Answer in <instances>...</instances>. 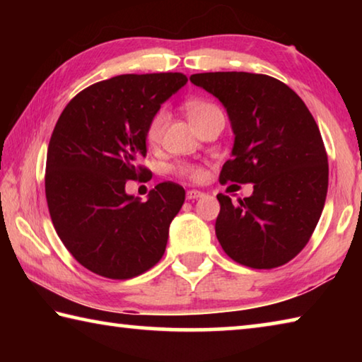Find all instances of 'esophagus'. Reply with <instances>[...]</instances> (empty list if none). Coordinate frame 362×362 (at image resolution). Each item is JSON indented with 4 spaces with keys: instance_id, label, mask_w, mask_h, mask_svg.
Returning a JSON list of instances; mask_svg holds the SVG:
<instances>
[{
    "instance_id": "obj_1",
    "label": "esophagus",
    "mask_w": 362,
    "mask_h": 362,
    "mask_svg": "<svg viewBox=\"0 0 362 362\" xmlns=\"http://www.w3.org/2000/svg\"><path fill=\"white\" fill-rule=\"evenodd\" d=\"M203 196H204V193L199 192V189H188V192H187V199H192V201L198 199V198H203Z\"/></svg>"
}]
</instances>
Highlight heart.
Returning <instances> with one entry per match:
<instances>
[{
	"mask_svg": "<svg viewBox=\"0 0 362 362\" xmlns=\"http://www.w3.org/2000/svg\"><path fill=\"white\" fill-rule=\"evenodd\" d=\"M220 110L214 105V103L209 102H188L187 103V115L189 118V122L194 124V122H198L199 119L206 118L207 115H212V113H217ZM168 119H169V115L166 110H159V112L153 116L150 124H148V129H146V139H148L150 144H156L159 139H161L164 129H166V124H168ZM177 173L180 175H187L189 179H198L199 177V169L194 168V166H189V164H180L179 168H177Z\"/></svg>",
	"mask_w": 362,
	"mask_h": 362,
	"instance_id": "obj_1",
	"label": "heart"
}]
</instances>
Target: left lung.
I'll list each match as a JSON object with an SVG mask.
<instances>
[{"mask_svg":"<svg viewBox=\"0 0 362 362\" xmlns=\"http://www.w3.org/2000/svg\"><path fill=\"white\" fill-rule=\"evenodd\" d=\"M189 81L217 97L228 115L235 142L220 182L254 183L238 204L217 194L220 246L250 268L284 265L306 246L326 203L329 166L320 127L303 100L272 76L216 71Z\"/></svg>","mask_w":362,"mask_h":362,"instance_id":"left-lung-1","label":"left lung"}]
</instances>
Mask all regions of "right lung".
Returning a JSON list of instances; mask_svg holds the SVG:
<instances>
[{
    "instance_id": "1",
    "label": "right lung",
    "mask_w": 362,
    "mask_h": 362,
    "mask_svg": "<svg viewBox=\"0 0 362 362\" xmlns=\"http://www.w3.org/2000/svg\"><path fill=\"white\" fill-rule=\"evenodd\" d=\"M182 73L119 75L73 97L54 127L46 159V199L60 241L84 268L110 279L146 272L166 250L185 189L163 182L146 201L126 182L150 173L146 129L187 84Z\"/></svg>"
}]
</instances>
